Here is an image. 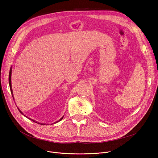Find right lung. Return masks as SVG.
Wrapping results in <instances>:
<instances>
[{
	"label": "right lung",
	"mask_w": 158,
	"mask_h": 158,
	"mask_svg": "<svg viewBox=\"0 0 158 158\" xmlns=\"http://www.w3.org/2000/svg\"><path fill=\"white\" fill-rule=\"evenodd\" d=\"M11 70H10V73H9V85H10V87L11 88V94L13 93V92H12V90H11ZM12 96H13V94H12ZM19 109V108H18ZM19 112L21 113V114H23V112L20 110L19 109ZM63 117L62 118H60L58 121H57V122H55L54 123H57V122H59V121H60V120H62L63 119ZM31 120H32L33 121H34L35 123H37V122H36V121H35L34 120H33V119H31ZM38 124H40V123H37ZM41 125V124H40ZM43 125H44V124H43Z\"/></svg>",
	"instance_id": "right-lung-1"
}]
</instances>
